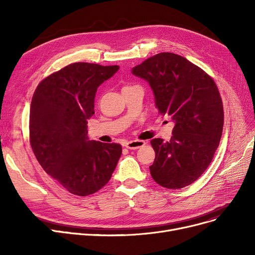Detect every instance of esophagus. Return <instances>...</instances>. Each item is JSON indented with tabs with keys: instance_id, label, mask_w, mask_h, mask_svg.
Here are the masks:
<instances>
[{
	"instance_id": "34e87169",
	"label": "esophagus",
	"mask_w": 255,
	"mask_h": 255,
	"mask_svg": "<svg viewBox=\"0 0 255 255\" xmlns=\"http://www.w3.org/2000/svg\"><path fill=\"white\" fill-rule=\"evenodd\" d=\"M145 144V141L144 140H139V139H134V140H129L126 142L125 146L127 149L129 150H136V149H139L141 148V146H143Z\"/></svg>"
}]
</instances>
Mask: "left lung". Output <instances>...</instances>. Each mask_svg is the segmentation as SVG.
Wrapping results in <instances>:
<instances>
[{
    "label": "left lung",
    "mask_w": 255,
    "mask_h": 255,
    "mask_svg": "<svg viewBox=\"0 0 255 255\" xmlns=\"http://www.w3.org/2000/svg\"><path fill=\"white\" fill-rule=\"evenodd\" d=\"M132 74L149 83L159 114L175 123L169 141L151 140L156 153L152 178L168 189L192 184L211 163L222 134L223 105L215 82L172 52L146 59Z\"/></svg>",
    "instance_id": "left-lung-1"
}]
</instances>
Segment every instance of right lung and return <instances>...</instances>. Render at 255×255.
Instances as JSON below:
<instances>
[{"label": "right lung", "mask_w": 255, "mask_h": 255, "mask_svg": "<svg viewBox=\"0 0 255 255\" xmlns=\"http://www.w3.org/2000/svg\"><path fill=\"white\" fill-rule=\"evenodd\" d=\"M120 67L73 63L44 78L30 109V142L40 165L70 193L87 196L105 186L122 154L119 143L89 140L98 87Z\"/></svg>", "instance_id": "1"}]
</instances>
